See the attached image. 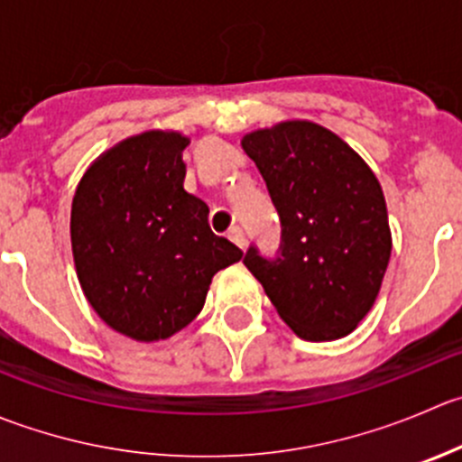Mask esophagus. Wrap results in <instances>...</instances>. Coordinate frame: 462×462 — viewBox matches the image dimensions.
Returning a JSON list of instances; mask_svg holds the SVG:
<instances>
[{
	"label": "esophagus",
	"instance_id": "obj_1",
	"mask_svg": "<svg viewBox=\"0 0 462 462\" xmlns=\"http://www.w3.org/2000/svg\"><path fill=\"white\" fill-rule=\"evenodd\" d=\"M227 239H230L232 244L239 245V248H245V236H244V230H241L239 226H232L230 230H227Z\"/></svg>",
	"mask_w": 462,
	"mask_h": 462
}]
</instances>
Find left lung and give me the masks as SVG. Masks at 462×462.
I'll return each instance as SVG.
<instances>
[{"mask_svg": "<svg viewBox=\"0 0 462 462\" xmlns=\"http://www.w3.org/2000/svg\"><path fill=\"white\" fill-rule=\"evenodd\" d=\"M241 146L282 221L280 257L250 248L245 268L300 338L352 334L377 300L393 250L377 176L347 142L307 119L259 128Z\"/></svg>", "mask_w": 462, "mask_h": 462, "instance_id": "1", "label": "left lung"}]
</instances>
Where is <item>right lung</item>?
Instances as JSON below:
<instances>
[{
  "instance_id": "right-lung-1",
  "label": "right lung",
  "mask_w": 462,
  "mask_h": 462,
  "mask_svg": "<svg viewBox=\"0 0 462 462\" xmlns=\"http://www.w3.org/2000/svg\"><path fill=\"white\" fill-rule=\"evenodd\" d=\"M189 137L146 131L103 151L71 200V254L85 298L107 327L164 340L203 309L212 277L244 257L209 230V208L185 191Z\"/></svg>"
}]
</instances>
